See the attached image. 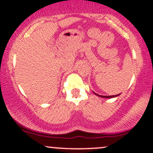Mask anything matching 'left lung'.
Returning <instances> with one entry per match:
<instances>
[{
	"mask_svg": "<svg viewBox=\"0 0 153 153\" xmlns=\"http://www.w3.org/2000/svg\"><path fill=\"white\" fill-rule=\"evenodd\" d=\"M95 94L97 95L98 96H100V97L101 98H106V99H110V98H114V97H116V96H119L120 94H118V95H114V96H101V95H99L97 94H96V93H94Z\"/></svg>",
	"mask_w": 153,
	"mask_h": 153,
	"instance_id": "obj_1",
	"label": "left lung"
}]
</instances>
